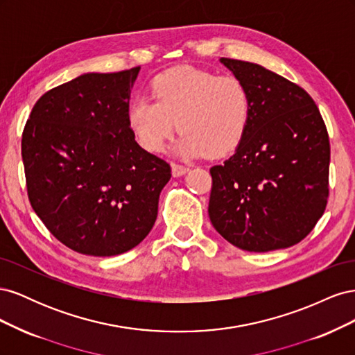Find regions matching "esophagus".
<instances>
[{
  "label": "esophagus",
  "instance_id": "obj_1",
  "mask_svg": "<svg viewBox=\"0 0 355 355\" xmlns=\"http://www.w3.org/2000/svg\"><path fill=\"white\" fill-rule=\"evenodd\" d=\"M188 170L189 168L187 166H182V164H178V163H171V173H173L175 178L184 176Z\"/></svg>",
  "mask_w": 355,
  "mask_h": 355
}]
</instances>
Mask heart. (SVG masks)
<instances>
[{
	"label": "heart",
	"instance_id": "obj_1",
	"mask_svg": "<svg viewBox=\"0 0 355 355\" xmlns=\"http://www.w3.org/2000/svg\"><path fill=\"white\" fill-rule=\"evenodd\" d=\"M153 98H137L127 120L137 142L161 151L176 130L178 149L189 157H219L239 146L252 114V94L235 75L179 67L158 73Z\"/></svg>",
	"mask_w": 355,
	"mask_h": 355
}]
</instances>
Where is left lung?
<instances>
[{
	"label": "left lung",
	"instance_id": "1",
	"mask_svg": "<svg viewBox=\"0 0 355 355\" xmlns=\"http://www.w3.org/2000/svg\"><path fill=\"white\" fill-rule=\"evenodd\" d=\"M220 62L247 84L252 114L234 155L210 168L211 225L247 252L286 249L314 230L327 206L326 124L297 84L256 63Z\"/></svg>",
	"mask_w": 355,
	"mask_h": 355
}]
</instances>
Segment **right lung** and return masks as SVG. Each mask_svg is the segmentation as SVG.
Returning a JSON list of instances; mask_svg holds the SVG:
<instances>
[{
	"label": "right lung",
	"mask_w": 355,
	"mask_h": 355,
	"mask_svg": "<svg viewBox=\"0 0 355 355\" xmlns=\"http://www.w3.org/2000/svg\"><path fill=\"white\" fill-rule=\"evenodd\" d=\"M139 71L83 73L42 94L25 124L31 206L73 252L121 254L155 223L171 168L137 145L128 124Z\"/></svg>",
	"instance_id": "right-lung-1"
}]
</instances>
